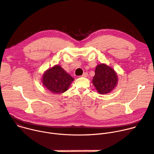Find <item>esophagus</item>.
<instances>
[{"label":"esophagus","mask_w":154,"mask_h":154,"mask_svg":"<svg viewBox=\"0 0 154 154\" xmlns=\"http://www.w3.org/2000/svg\"><path fill=\"white\" fill-rule=\"evenodd\" d=\"M88 73H87V72H85V73H84L83 74H82V77H87V76H88Z\"/></svg>","instance_id":"obj_1"}]
</instances>
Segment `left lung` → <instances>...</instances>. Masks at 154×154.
Masks as SVG:
<instances>
[{
  "mask_svg": "<svg viewBox=\"0 0 154 154\" xmlns=\"http://www.w3.org/2000/svg\"><path fill=\"white\" fill-rule=\"evenodd\" d=\"M117 82V74L112 68L104 63L96 66L92 84L99 94L110 93L116 87Z\"/></svg>",
  "mask_w": 154,
  "mask_h": 154,
  "instance_id": "8db88e82",
  "label": "left lung"
}]
</instances>
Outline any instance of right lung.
Returning a JSON list of instances; mask_svg holds the SVG:
<instances>
[{
    "label": "right lung",
    "instance_id": "obj_1",
    "mask_svg": "<svg viewBox=\"0 0 154 154\" xmlns=\"http://www.w3.org/2000/svg\"><path fill=\"white\" fill-rule=\"evenodd\" d=\"M74 79L59 65L49 68L43 74V86L54 94H62L66 91Z\"/></svg>",
    "mask_w": 154,
    "mask_h": 154
}]
</instances>
